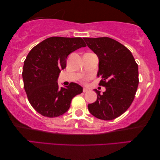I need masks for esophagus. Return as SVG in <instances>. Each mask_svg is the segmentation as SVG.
<instances>
[{
	"instance_id": "1",
	"label": "esophagus",
	"mask_w": 160,
	"mask_h": 160,
	"mask_svg": "<svg viewBox=\"0 0 160 160\" xmlns=\"http://www.w3.org/2000/svg\"><path fill=\"white\" fill-rule=\"evenodd\" d=\"M88 91V88H85V87L83 88V93H86V92H87Z\"/></svg>"
}]
</instances>
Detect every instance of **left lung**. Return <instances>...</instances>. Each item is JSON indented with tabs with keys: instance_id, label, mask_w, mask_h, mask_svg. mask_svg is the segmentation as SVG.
I'll list each match as a JSON object with an SVG mask.
<instances>
[{
	"instance_id": "obj_1",
	"label": "left lung",
	"mask_w": 160,
	"mask_h": 160,
	"mask_svg": "<svg viewBox=\"0 0 160 160\" xmlns=\"http://www.w3.org/2000/svg\"><path fill=\"white\" fill-rule=\"evenodd\" d=\"M87 46L97 55L99 84L106 91L97 93V99L88 105L93 116L104 120H113L127 111L138 89V66L126 47L110 38H83Z\"/></svg>"
}]
</instances>
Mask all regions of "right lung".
<instances>
[{
  "label": "right lung",
  "mask_w": 160,
  "mask_h": 160,
  "mask_svg": "<svg viewBox=\"0 0 160 160\" xmlns=\"http://www.w3.org/2000/svg\"><path fill=\"white\" fill-rule=\"evenodd\" d=\"M86 46L81 38L52 37L28 53L22 74L24 88L31 106L42 116H62L69 110L72 98L82 93L78 83L59 88L57 80L67 67L69 54Z\"/></svg>",
  "instance_id": "add662e5"
}]
</instances>
